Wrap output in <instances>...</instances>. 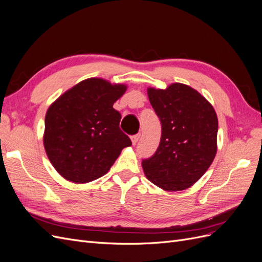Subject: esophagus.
Returning a JSON list of instances; mask_svg holds the SVG:
<instances>
[{
    "instance_id": "1",
    "label": "esophagus",
    "mask_w": 262,
    "mask_h": 262,
    "mask_svg": "<svg viewBox=\"0 0 262 262\" xmlns=\"http://www.w3.org/2000/svg\"><path fill=\"white\" fill-rule=\"evenodd\" d=\"M140 137H141L140 133L134 134V136L131 137V141H132V144H133V145H136V144L138 143V141L140 140Z\"/></svg>"
}]
</instances>
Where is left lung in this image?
<instances>
[{"mask_svg":"<svg viewBox=\"0 0 262 262\" xmlns=\"http://www.w3.org/2000/svg\"><path fill=\"white\" fill-rule=\"evenodd\" d=\"M147 95L160 118L162 137L156 152L142 161V166L154 185L180 191L199 180L215 157V110L200 93L185 84L148 89Z\"/></svg>","mask_w":262,"mask_h":262,"instance_id":"left-lung-1","label":"left lung"}]
</instances>
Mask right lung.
Masks as SVG:
<instances>
[{"label":"right lung","instance_id":"1","mask_svg":"<svg viewBox=\"0 0 262 262\" xmlns=\"http://www.w3.org/2000/svg\"><path fill=\"white\" fill-rule=\"evenodd\" d=\"M125 85L89 78L66 92L49 107L43 144L53 167L76 184L97 179L110 169L122 148L132 142L113 106Z\"/></svg>","mask_w":262,"mask_h":262}]
</instances>
